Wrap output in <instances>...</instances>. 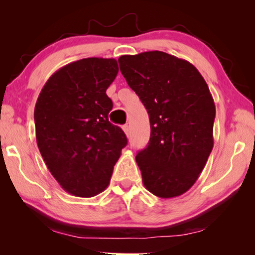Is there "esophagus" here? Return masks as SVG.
I'll use <instances>...</instances> for the list:
<instances>
[{
  "mask_svg": "<svg viewBox=\"0 0 255 255\" xmlns=\"http://www.w3.org/2000/svg\"><path fill=\"white\" fill-rule=\"evenodd\" d=\"M123 130H124V132H125V134H127V137L128 138L130 137V133H131V130H130V125H124L123 127Z\"/></svg>",
  "mask_w": 255,
  "mask_h": 255,
  "instance_id": "1",
  "label": "esophagus"
}]
</instances>
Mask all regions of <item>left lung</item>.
<instances>
[{
    "instance_id": "left-lung-1",
    "label": "left lung",
    "mask_w": 255,
    "mask_h": 255,
    "mask_svg": "<svg viewBox=\"0 0 255 255\" xmlns=\"http://www.w3.org/2000/svg\"><path fill=\"white\" fill-rule=\"evenodd\" d=\"M118 62L151 123L147 147L135 156L142 183L158 197L180 196L214 147L216 107L207 82L189 61L161 51L122 55Z\"/></svg>"
}]
</instances>
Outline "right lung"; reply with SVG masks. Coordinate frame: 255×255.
I'll return each mask as SVG.
<instances>
[{
	"instance_id": "add662e5",
	"label": "right lung",
	"mask_w": 255,
	"mask_h": 255,
	"mask_svg": "<svg viewBox=\"0 0 255 255\" xmlns=\"http://www.w3.org/2000/svg\"><path fill=\"white\" fill-rule=\"evenodd\" d=\"M117 60L86 58L58 69L34 107L36 139L48 170L60 187L93 197L109 186L127 135L108 118L113 101L107 89Z\"/></svg>"
}]
</instances>
